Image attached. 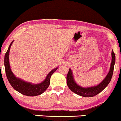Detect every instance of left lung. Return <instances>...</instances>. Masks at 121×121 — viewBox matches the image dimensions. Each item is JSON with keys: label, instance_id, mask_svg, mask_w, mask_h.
<instances>
[{"label": "left lung", "instance_id": "left-lung-1", "mask_svg": "<svg viewBox=\"0 0 121 121\" xmlns=\"http://www.w3.org/2000/svg\"><path fill=\"white\" fill-rule=\"evenodd\" d=\"M112 61L110 66L109 72L105 78L100 83L97 85L89 87H82L78 84L75 81L74 76H73V71L71 69H69L68 74L66 76L67 85L71 91L75 93L84 97H94L105 89L111 82L113 73L114 66L116 61V56L113 50L112 51Z\"/></svg>", "mask_w": 121, "mask_h": 121}]
</instances>
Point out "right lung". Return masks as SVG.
I'll list each match as a JSON object with an SVG mask.
<instances>
[{"label": "right lung", "instance_id": "obj_1", "mask_svg": "<svg viewBox=\"0 0 121 121\" xmlns=\"http://www.w3.org/2000/svg\"><path fill=\"white\" fill-rule=\"evenodd\" d=\"M13 41H12L10 44L4 56V66H5V73L8 80L14 89L24 95L33 97L42 94L48 88L50 83L51 76L57 70L59 67L52 70L47 74L45 80L39 84H33L32 82H26L19 78L16 77L10 69L9 59L10 47Z\"/></svg>", "mask_w": 121, "mask_h": 121}]
</instances>
